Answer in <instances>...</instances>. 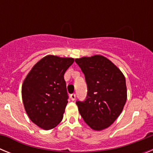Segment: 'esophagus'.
Here are the masks:
<instances>
[{"mask_svg":"<svg viewBox=\"0 0 153 153\" xmlns=\"http://www.w3.org/2000/svg\"><path fill=\"white\" fill-rule=\"evenodd\" d=\"M70 99H71V100H76V94L75 93H72V94H70Z\"/></svg>","mask_w":153,"mask_h":153,"instance_id":"obj_1","label":"esophagus"}]
</instances>
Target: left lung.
Instances as JSON below:
<instances>
[{
    "mask_svg": "<svg viewBox=\"0 0 153 153\" xmlns=\"http://www.w3.org/2000/svg\"><path fill=\"white\" fill-rule=\"evenodd\" d=\"M85 76L87 96L76 101L86 123L94 130L109 127L122 113L127 98L126 79L120 69L100 55L75 59Z\"/></svg>",
    "mask_w": 153,
    "mask_h": 153,
    "instance_id": "8db88e82",
    "label": "left lung"
}]
</instances>
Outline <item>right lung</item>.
Listing matches in <instances>:
<instances>
[{
	"label": "right lung",
	"instance_id": "right-lung-1",
	"mask_svg": "<svg viewBox=\"0 0 153 153\" xmlns=\"http://www.w3.org/2000/svg\"><path fill=\"white\" fill-rule=\"evenodd\" d=\"M74 58L48 55L31 69L22 85L24 109L33 123L49 130L61 122L68 94L65 72Z\"/></svg>",
	"mask_w": 153,
	"mask_h": 153
}]
</instances>
